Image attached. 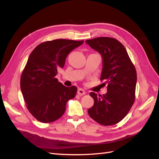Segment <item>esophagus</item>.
Segmentation results:
<instances>
[{
    "label": "esophagus",
    "instance_id": "34e87169",
    "mask_svg": "<svg viewBox=\"0 0 159 159\" xmlns=\"http://www.w3.org/2000/svg\"><path fill=\"white\" fill-rule=\"evenodd\" d=\"M77 93H78V95H84L86 93V91H84L83 89H82V88H79V89H78V91H77Z\"/></svg>",
    "mask_w": 159,
    "mask_h": 159
}]
</instances>
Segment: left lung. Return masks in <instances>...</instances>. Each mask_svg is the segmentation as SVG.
I'll return each mask as SVG.
<instances>
[{
  "instance_id": "left-lung-1",
  "label": "left lung",
  "mask_w": 159,
  "mask_h": 159,
  "mask_svg": "<svg viewBox=\"0 0 159 159\" xmlns=\"http://www.w3.org/2000/svg\"><path fill=\"white\" fill-rule=\"evenodd\" d=\"M103 58L101 80L107 84L103 95L89 93L94 104L88 110L92 119L105 126L123 120L135 102L137 73L123 44L115 39L98 37L86 40Z\"/></svg>"
}]
</instances>
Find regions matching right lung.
<instances>
[{"label":"right lung","mask_w":159,"mask_h":159,"mask_svg":"<svg viewBox=\"0 0 159 159\" xmlns=\"http://www.w3.org/2000/svg\"><path fill=\"white\" fill-rule=\"evenodd\" d=\"M84 40L56 39L40 43L30 55L20 79L22 95L28 111L44 123L64 114L66 103L75 97L77 88L58 82L57 70L64 68L70 52Z\"/></svg>","instance_id":"add662e5"}]
</instances>
